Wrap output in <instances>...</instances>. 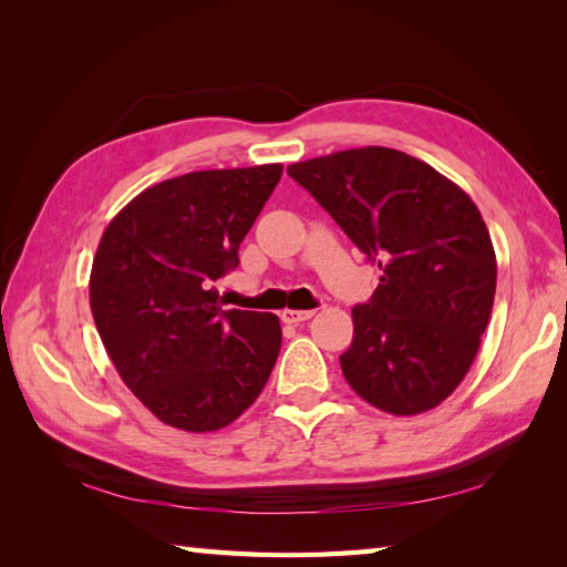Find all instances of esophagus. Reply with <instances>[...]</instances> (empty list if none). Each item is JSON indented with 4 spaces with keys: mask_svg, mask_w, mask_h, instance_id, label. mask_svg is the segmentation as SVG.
Masks as SVG:
<instances>
[{
    "mask_svg": "<svg viewBox=\"0 0 567 567\" xmlns=\"http://www.w3.org/2000/svg\"><path fill=\"white\" fill-rule=\"evenodd\" d=\"M280 317H282L285 323H302V321L315 317V311H311V309H285Z\"/></svg>",
    "mask_w": 567,
    "mask_h": 567,
    "instance_id": "34e87169",
    "label": "esophagus"
}]
</instances>
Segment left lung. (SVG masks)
<instances>
[{
    "label": "left lung",
    "instance_id": "1",
    "mask_svg": "<svg viewBox=\"0 0 567 567\" xmlns=\"http://www.w3.org/2000/svg\"><path fill=\"white\" fill-rule=\"evenodd\" d=\"M382 270L353 307L341 370L394 416L439 406L467 375L495 302L497 260L475 202L402 151L368 146L287 167Z\"/></svg>",
    "mask_w": 567,
    "mask_h": 567
}]
</instances>
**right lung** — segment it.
Segmentation results:
<instances>
[{
  "mask_svg": "<svg viewBox=\"0 0 567 567\" xmlns=\"http://www.w3.org/2000/svg\"><path fill=\"white\" fill-rule=\"evenodd\" d=\"M282 165L199 171L143 189L100 240L90 307L126 388L163 424L204 433L258 400L282 346L280 319L224 309L214 282Z\"/></svg>",
  "mask_w": 567,
  "mask_h": 567,
  "instance_id": "add662e5",
  "label": "right lung"
}]
</instances>
